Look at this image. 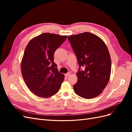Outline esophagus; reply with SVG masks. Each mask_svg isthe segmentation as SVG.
<instances>
[{
    "label": "esophagus",
    "instance_id": "esophagus-1",
    "mask_svg": "<svg viewBox=\"0 0 132 132\" xmlns=\"http://www.w3.org/2000/svg\"><path fill=\"white\" fill-rule=\"evenodd\" d=\"M70 73H67V74H65V77H69V76L70 75Z\"/></svg>",
    "mask_w": 132,
    "mask_h": 132
}]
</instances>
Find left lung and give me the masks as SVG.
Returning a JSON list of instances; mask_svg holds the SVG:
<instances>
[{
	"label": "left lung",
	"mask_w": 132,
	"mask_h": 132,
	"mask_svg": "<svg viewBox=\"0 0 132 132\" xmlns=\"http://www.w3.org/2000/svg\"><path fill=\"white\" fill-rule=\"evenodd\" d=\"M68 38L79 66L78 81L73 86L75 93L86 99L96 97L105 88L110 77L111 61L107 47L97 36L87 32Z\"/></svg>",
	"instance_id": "8db88e82"
}]
</instances>
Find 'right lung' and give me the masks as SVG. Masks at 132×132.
I'll return each instance as SVG.
<instances>
[{
  "mask_svg": "<svg viewBox=\"0 0 132 132\" xmlns=\"http://www.w3.org/2000/svg\"><path fill=\"white\" fill-rule=\"evenodd\" d=\"M67 36L43 33L27 45L21 62V73L26 84L36 95L49 97L57 94L64 79L54 62V53Z\"/></svg>",
  "mask_w": 132,
  "mask_h": 132,
  "instance_id": "add662e5",
  "label": "right lung"
}]
</instances>
